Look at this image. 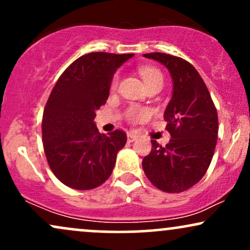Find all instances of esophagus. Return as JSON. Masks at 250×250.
<instances>
[{"label": "esophagus", "mask_w": 250, "mask_h": 250, "mask_svg": "<svg viewBox=\"0 0 250 250\" xmlns=\"http://www.w3.org/2000/svg\"><path fill=\"white\" fill-rule=\"evenodd\" d=\"M127 139H128V142H134L135 140L137 139V135L136 134H133V133H129L128 136H127Z\"/></svg>", "instance_id": "1"}]
</instances>
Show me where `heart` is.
Instances as JSON below:
<instances>
[{"instance_id":"heart-1","label":"heart","mask_w":250,"mask_h":250,"mask_svg":"<svg viewBox=\"0 0 250 250\" xmlns=\"http://www.w3.org/2000/svg\"><path fill=\"white\" fill-rule=\"evenodd\" d=\"M140 75H141L143 82L146 83L148 88L155 87V85H160L162 87L163 84V75L157 68L154 67H148V65H143L139 69ZM117 83V77H114L113 82H111V87H115ZM148 115L147 110H139V109H131L129 110L128 116L129 119L133 120V121H136V120L143 119L145 116Z\"/></svg>"}]
</instances>
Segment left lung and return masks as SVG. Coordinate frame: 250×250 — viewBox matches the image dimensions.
<instances>
[{
  "label": "left lung",
  "mask_w": 250,
  "mask_h": 250,
  "mask_svg": "<svg viewBox=\"0 0 250 250\" xmlns=\"http://www.w3.org/2000/svg\"><path fill=\"white\" fill-rule=\"evenodd\" d=\"M143 56L167 67L173 96L163 116L170 141L162 147L151 140L142 167L160 190L181 193L196 185L210 165L219 131L217 111L205 81L188 61L165 53Z\"/></svg>",
  "instance_id": "8db88e82"
}]
</instances>
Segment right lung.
<instances>
[{"mask_svg":"<svg viewBox=\"0 0 250 250\" xmlns=\"http://www.w3.org/2000/svg\"><path fill=\"white\" fill-rule=\"evenodd\" d=\"M133 56L85 54L63 71L51 90L43 111L42 142L48 165L63 185L89 190L111 175L127 134L119 129L100 134L94 119L107 102L116 69Z\"/></svg>","mask_w":250,"mask_h":250,"instance_id":"obj_1","label":"right lung"}]
</instances>
